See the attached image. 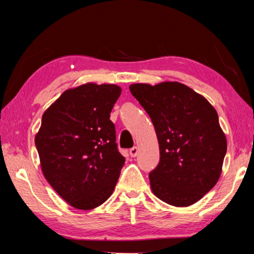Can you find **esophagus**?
<instances>
[{
	"label": "esophagus",
	"instance_id": "esophagus-1",
	"mask_svg": "<svg viewBox=\"0 0 254 254\" xmlns=\"http://www.w3.org/2000/svg\"><path fill=\"white\" fill-rule=\"evenodd\" d=\"M138 153H139V148L138 147H132V148L130 149V155H131V157H135L138 155Z\"/></svg>",
	"mask_w": 254,
	"mask_h": 254
}]
</instances>
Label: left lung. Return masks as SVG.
Returning a JSON list of instances; mask_svg holds the SVG:
<instances>
[{"label": "left lung", "mask_w": 254, "mask_h": 254, "mask_svg": "<svg viewBox=\"0 0 254 254\" xmlns=\"http://www.w3.org/2000/svg\"><path fill=\"white\" fill-rule=\"evenodd\" d=\"M130 91L149 115L160 146V162L149 173L154 195L175 206L196 203L217 184L227 151L213 106L179 82L135 83Z\"/></svg>", "instance_id": "1"}]
</instances>
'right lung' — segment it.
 I'll use <instances>...</instances> for the list:
<instances>
[{
	"instance_id": "1",
	"label": "right lung",
	"mask_w": 254,
	"mask_h": 254,
	"mask_svg": "<svg viewBox=\"0 0 254 254\" xmlns=\"http://www.w3.org/2000/svg\"><path fill=\"white\" fill-rule=\"evenodd\" d=\"M121 91L115 84L86 83L66 90L42 116L35 135L42 172L75 209L101 205L119 180L126 158L109 117Z\"/></svg>"
}]
</instances>
